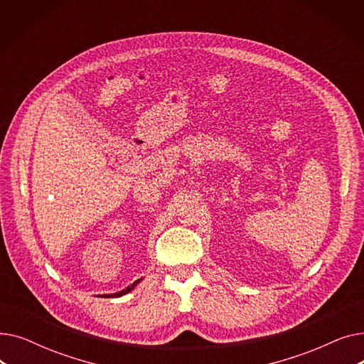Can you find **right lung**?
<instances>
[{"mask_svg":"<svg viewBox=\"0 0 364 364\" xmlns=\"http://www.w3.org/2000/svg\"><path fill=\"white\" fill-rule=\"evenodd\" d=\"M140 280H137V282H134L132 284H129L127 289H124V291H121V292H118V294H113V295H102V296H105V298H110V296H122V295H125V294H128L129 291H132L134 289V286H136L137 283H139Z\"/></svg>","mask_w":364,"mask_h":364,"instance_id":"obj_1","label":"right lung"}]
</instances>
